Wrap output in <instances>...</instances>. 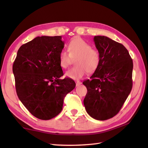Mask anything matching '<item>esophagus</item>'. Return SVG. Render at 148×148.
I'll return each mask as SVG.
<instances>
[{
  "instance_id": "esophagus-1",
  "label": "esophagus",
  "mask_w": 148,
  "mask_h": 148,
  "mask_svg": "<svg viewBox=\"0 0 148 148\" xmlns=\"http://www.w3.org/2000/svg\"><path fill=\"white\" fill-rule=\"evenodd\" d=\"M81 84V81H76V86H79Z\"/></svg>"
}]
</instances>
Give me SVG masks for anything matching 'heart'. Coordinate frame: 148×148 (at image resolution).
I'll return each mask as SVG.
<instances>
[{"label":"heart","instance_id":"obj_1","mask_svg":"<svg viewBox=\"0 0 148 148\" xmlns=\"http://www.w3.org/2000/svg\"><path fill=\"white\" fill-rule=\"evenodd\" d=\"M68 51H62L59 55V63L63 69L67 68L71 64L72 58L75 60L76 66L65 72V76L72 79H79L87 72H95L101 61L98 50L92 48L81 37H76L71 40L68 45Z\"/></svg>","mask_w":148,"mask_h":148}]
</instances>
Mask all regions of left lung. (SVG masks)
<instances>
[{"instance_id":"obj_1","label":"left lung","mask_w":148,"mask_h":148,"mask_svg":"<svg viewBox=\"0 0 148 148\" xmlns=\"http://www.w3.org/2000/svg\"><path fill=\"white\" fill-rule=\"evenodd\" d=\"M101 61L98 69L84 81L87 93L86 111L97 120L114 117L120 111L132 88L133 62L125 47L106 36H95Z\"/></svg>"}]
</instances>
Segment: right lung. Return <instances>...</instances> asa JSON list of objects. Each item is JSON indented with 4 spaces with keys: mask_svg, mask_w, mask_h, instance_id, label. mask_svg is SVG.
Returning <instances> with one entry per match:
<instances>
[{
    "mask_svg": "<svg viewBox=\"0 0 148 148\" xmlns=\"http://www.w3.org/2000/svg\"><path fill=\"white\" fill-rule=\"evenodd\" d=\"M62 36L37 37L22 45L12 65L19 99L31 114L48 120L62 111L65 95L76 83L64 75L59 55Z\"/></svg>",
    "mask_w": 148,
    "mask_h": 148,
    "instance_id": "add662e5",
    "label": "right lung"
}]
</instances>
